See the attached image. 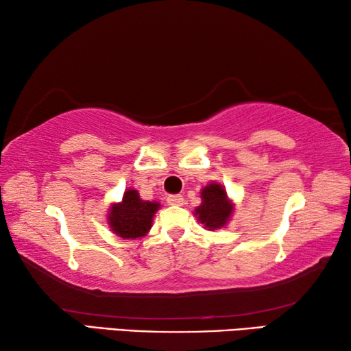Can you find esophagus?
Returning <instances> with one entry per match:
<instances>
[{
	"instance_id": "obj_1",
	"label": "esophagus",
	"mask_w": 351,
	"mask_h": 351,
	"mask_svg": "<svg viewBox=\"0 0 351 351\" xmlns=\"http://www.w3.org/2000/svg\"><path fill=\"white\" fill-rule=\"evenodd\" d=\"M167 203L170 206H182L184 204L182 195H170V197L167 198Z\"/></svg>"
}]
</instances>
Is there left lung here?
Returning <instances> with one entry per match:
<instances>
[{"mask_svg":"<svg viewBox=\"0 0 351 351\" xmlns=\"http://www.w3.org/2000/svg\"><path fill=\"white\" fill-rule=\"evenodd\" d=\"M201 204L195 209L193 215L207 230L226 228L234 215L235 204L228 197L226 187L219 182H209L201 189Z\"/></svg>","mask_w":351,"mask_h":351,"instance_id":"left-lung-1","label":"left lung"}]
</instances>
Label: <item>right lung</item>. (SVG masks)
<instances>
[{"mask_svg": "<svg viewBox=\"0 0 351 351\" xmlns=\"http://www.w3.org/2000/svg\"><path fill=\"white\" fill-rule=\"evenodd\" d=\"M159 209V201H145L139 197V192L134 189H127L123 192L122 201L111 203L106 213L112 234L121 239H142L150 232L153 226V217Z\"/></svg>", "mask_w": 351, "mask_h": 351, "instance_id": "obj_1", "label": "right lung"}]
</instances>
